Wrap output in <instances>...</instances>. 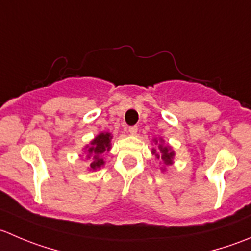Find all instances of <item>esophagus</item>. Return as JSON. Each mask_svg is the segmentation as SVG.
<instances>
[{
    "label": "esophagus",
    "mask_w": 251,
    "mask_h": 251,
    "mask_svg": "<svg viewBox=\"0 0 251 251\" xmlns=\"http://www.w3.org/2000/svg\"><path fill=\"white\" fill-rule=\"evenodd\" d=\"M128 133H130V135H136V133H137V126H130V127H128Z\"/></svg>",
    "instance_id": "obj_1"
}]
</instances>
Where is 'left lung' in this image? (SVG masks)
I'll return each instance as SVG.
<instances>
[{
    "label": "left lung",
    "instance_id": "8db88e82",
    "mask_svg": "<svg viewBox=\"0 0 251 251\" xmlns=\"http://www.w3.org/2000/svg\"><path fill=\"white\" fill-rule=\"evenodd\" d=\"M152 141L154 142V145H157V148H152V154H154L157 159L162 160L163 167H160V170L165 172L167 167H169V165H172L174 163L173 159L175 157V152L173 151V148L170 146L164 145V140L162 137H155Z\"/></svg>",
    "mask_w": 251,
    "mask_h": 251
}]
</instances>
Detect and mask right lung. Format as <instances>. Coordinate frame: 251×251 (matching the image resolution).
<instances>
[{
  "mask_svg": "<svg viewBox=\"0 0 251 251\" xmlns=\"http://www.w3.org/2000/svg\"><path fill=\"white\" fill-rule=\"evenodd\" d=\"M111 140H113V135L110 132H100L89 142V145L83 148L86 158L91 160L88 167L89 170H98L104 167L105 160H104L103 154L111 150Z\"/></svg>",
  "mask_w": 251,
  "mask_h": 251,
  "instance_id": "add662e5",
  "label": "right lung"
}]
</instances>
